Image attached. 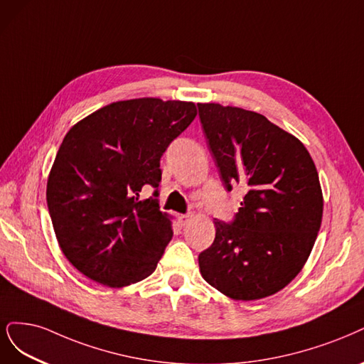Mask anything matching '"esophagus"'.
Returning <instances> with one entry per match:
<instances>
[{"label": "esophagus", "instance_id": "esophagus-1", "mask_svg": "<svg viewBox=\"0 0 364 364\" xmlns=\"http://www.w3.org/2000/svg\"><path fill=\"white\" fill-rule=\"evenodd\" d=\"M191 218H193V214H182V215H179V223L182 225H185V224H188V221H190Z\"/></svg>", "mask_w": 364, "mask_h": 364}]
</instances>
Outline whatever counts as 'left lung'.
<instances>
[{"label":"left lung","instance_id":"obj_1","mask_svg":"<svg viewBox=\"0 0 364 364\" xmlns=\"http://www.w3.org/2000/svg\"><path fill=\"white\" fill-rule=\"evenodd\" d=\"M228 191H247L233 223L214 221L215 240L198 255L202 277L237 301L282 291L303 269L322 221L323 197L309 150L265 116L197 104Z\"/></svg>","mask_w":364,"mask_h":364}]
</instances>
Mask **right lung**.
<instances>
[{"label":"right lung","mask_w":364,"mask_h":364,"mask_svg":"<svg viewBox=\"0 0 364 364\" xmlns=\"http://www.w3.org/2000/svg\"><path fill=\"white\" fill-rule=\"evenodd\" d=\"M197 116L193 102L140 97L112 102L69 129L46 185L63 255L85 277L123 287L149 277L170 242L159 210V161ZM144 187L152 198L141 200Z\"/></svg>","instance_id":"obj_1"}]
</instances>
